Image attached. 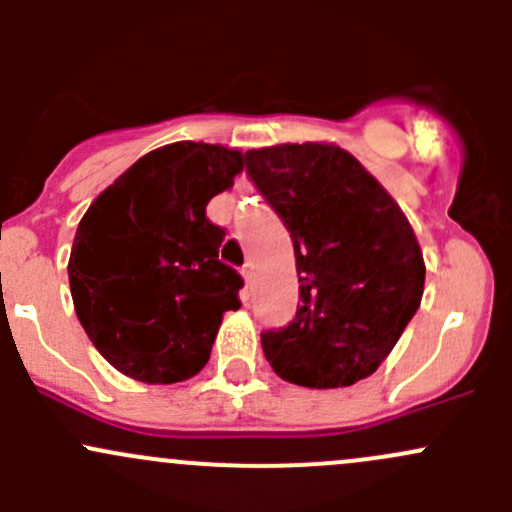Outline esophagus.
<instances>
[{
    "label": "esophagus",
    "instance_id": "34e87169",
    "mask_svg": "<svg viewBox=\"0 0 512 512\" xmlns=\"http://www.w3.org/2000/svg\"><path fill=\"white\" fill-rule=\"evenodd\" d=\"M242 277H245L247 285H252L255 282V267H252V262H247V265H242Z\"/></svg>",
    "mask_w": 512,
    "mask_h": 512
}]
</instances>
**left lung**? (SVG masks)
<instances>
[{"mask_svg": "<svg viewBox=\"0 0 512 512\" xmlns=\"http://www.w3.org/2000/svg\"><path fill=\"white\" fill-rule=\"evenodd\" d=\"M262 198L285 223L299 275L297 314L262 332L280 379L339 389L374 374L423 297L421 247L379 180L334 143L245 153Z\"/></svg>", "mask_w": 512, "mask_h": 512, "instance_id": "8db88e82", "label": "left lung"}]
</instances>
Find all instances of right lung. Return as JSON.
I'll use <instances>...</instances> for the list:
<instances>
[{
  "instance_id": "obj_1",
  "label": "right lung",
  "mask_w": 512,
  "mask_h": 512,
  "mask_svg": "<svg viewBox=\"0 0 512 512\" xmlns=\"http://www.w3.org/2000/svg\"><path fill=\"white\" fill-rule=\"evenodd\" d=\"M240 170V151L170 143L81 218L69 257L76 317L121 374L175 384L208 364L223 314L240 307L242 277L218 260L225 230L205 208Z\"/></svg>"
}]
</instances>
